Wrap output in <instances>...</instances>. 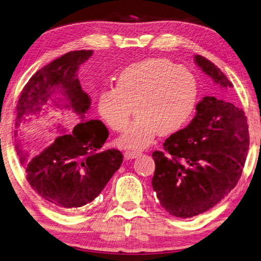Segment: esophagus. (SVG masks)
<instances>
[{"mask_svg": "<svg viewBox=\"0 0 261 261\" xmlns=\"http://www.w3.org/2000/svg\"><path fill=\"white\" fill-rule=\"evenodd\" d=\"M141 155V152H136V150H126L124 153V158L125 160H133L136 159L137 156Z\"/></svg>", "mask_w": 261, "mask_h": 261, "instance_id": "34e87169", "label": "esophagus"}]
</instances>
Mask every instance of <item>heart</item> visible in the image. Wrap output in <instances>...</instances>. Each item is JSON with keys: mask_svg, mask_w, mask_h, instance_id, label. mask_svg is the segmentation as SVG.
Returning <instances> with one entry per match:
<instances>
[{"mask_svg": "<svg viewBox=\"0 0 261 261\" xmlns=\"http://www.w3.org/2000/svg\"><path fill=\"white\" fill-rule=\"evenodd\" d=\"M196 98V80L189 70L166 59H147L125 68L116 87L101 89L97 108L108 126L120 132L135 106L137 118L117 144L143 149L159 132L169 135L181 129L193 113Z\"/></svg>", "mask_w": 261, "mask_h": 261, "instance_id": "heart-1", "label": "heart"}]
</instances>
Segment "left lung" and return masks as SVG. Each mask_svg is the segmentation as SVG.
Returning <instances> with one entry per match:
<instances>
[{"label":"left lung","mask_w":261,"mask_h":261,"mask_svg":"<svg viewBox=\"0 0 261 261\" xmlns=\"http://www.w3.org/2000/svg\"><path fill=\"white\" fill-rule=\"evenodd\" d=\"M194 61L220 88L230 90L225 74L202 56ZM155 150L153 190L161 205L176 218L210 210L241 176L249 149L247 118L242 109L213 96L203 97L185 128Z\"/></svg>","instance_id":"1"}]
</instances>
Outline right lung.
Listing matches in <instances>:
<instances>
[{"label": "right lung", "mask_w": 261, "mask_h": 261, "mask_svg": "<svg viewBox=\"0 0 261 261\" xmlns=\"http://www.w3.org/2000/svg\"><path fill=\"white\" fill-rule=\"evenodd\" d=\"M91 56L92 50L70 51L40 69L23 88L16 106L15 149L28 182L44 201L66 212L94 201L123 162L118 149H101L108 137L102 121L84 120L90 98L77 72ZM52 105L71 109L83 121L41 153L29 154L21 138L25 123Z\"/></svg>", "instance_id": "add662e5"}]
</instances>
